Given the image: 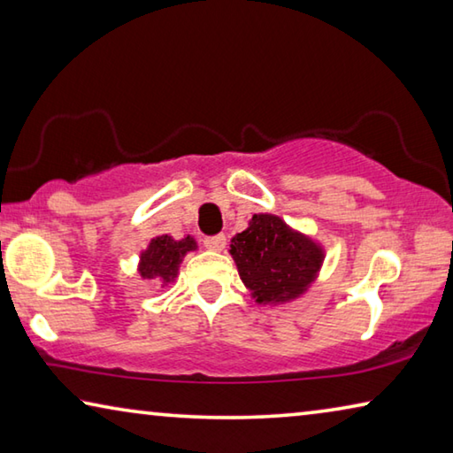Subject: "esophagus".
Listing matches in <instances>:
<instances>
[{"instance_id":"esophagus-1","label":"esophagus","mask_w":453,"mask_h":453,"mask_svg":"<svg viewBox=\"0 0 453 453\" xmlns=\"http://www.w3.org/2000/svg\"><path fill=\"white\" fill-rule=\"evenodd\" d=\"M203 245L211 251H221L226 248V235H213V237H205Z\"/></svg>"}]
</instances>
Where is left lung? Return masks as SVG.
I'll list each match as a JSON object with an SVG mask.
<instances>
[{
  "instance_id": "8db88e82",
  "label": "left lung",
  "mask_w": 453,
  "mask_h": 453,
  "mask_svg": "<svg viewBox=\"0 0 453 453\" xmlns=\"http://www.w3.org/2000/svg\"><path fill=\"white\" fill-rule=\"evenodd\" d=\"M243 286L259 305L296 302L318 280L326 250L273 213H254L229 243Z\"/></svg>"
}]
</instances>
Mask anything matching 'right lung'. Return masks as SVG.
<instances>
[{"label": "right lung", "instance_id": "1", "mask_svg": "<svg viewBox=\"0 0 453 453\" xmlns=\"http://www.w3.org/2000/svg\"><path fill=\"white\" fill-rule=\"evenodd\" d=\"M197 250V242L194 235H183L181 240L162 234L156 235L140 254V262H137V273L143 280L156 281L159 286L165 288L175 281L180 273V265L189 251Z\"/></svg>", "mask_w": 453, "mask_h": 453}]
</instances>
